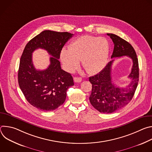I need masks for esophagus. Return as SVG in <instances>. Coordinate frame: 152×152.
<instances>
[{
  "mask_svg": "<svg viewBox=\"0 0 152 152\" xmlns=\"http://www.w3.org/2000/svg\"><path fill=\"white\" fill-rule=\"evenodd\" d=\"M74 81L75 82H80L82 81V78L79 77H74Z\"/></svg>",
  "mask_w": 152,
  "mask_h": 152,
  "instance_id": "34e87169",
  "label": "esophagus"
}]
</instances>
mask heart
<instances>
[{"label": "heart", "mask_w": 152, "mask_h": 152, "mask_svg": "<svg viewBox=\"0 0 152 152\" xmlns=\"http://www.w3.org/2000/svg\"><path fill=\"white\" fill-rule=\"evenodd\" d=\"M110 51V45L103 37L83 35L73 40L69 50L64 49L61 52V59L68 72H73L82 66L89 74L100 72L106 66Z\"/></svg>", "instance_id": "b5f03b06"}]
</instances>
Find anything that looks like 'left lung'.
I'll return each mask as SVG.
<instances>
[{
    "label": "left lung",
    "instance_id": "8db88e82",
    "mask_svg": "<svg viewBox=\"0 0 152 152\" xmlns=\"http://www.w3.org/2000/svg\"><path fill=\"white\" fill-rule=\"evenodd\" d=\"M107 35L114 45L111 58L127 56L133 62L131 72L128 76L132 81L124 88L115 86L112 80L111 67L114 59L108 62L99 73L89 77L92 84L91 104L100 113L110 114L121 109L132 100L138 83L139 66L136 52L130 43L115 34Z\"/></svg>",
    "mask_w": 152,
    "mask_h": 152
}]
</instances>
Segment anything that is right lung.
<instances>
[{
    "label": "right lung",
    "instance_id": "1",
    "mask_svg": "<svg viewBox=\"0 0 152 152\" xmlns=\"http://www.w3.org/2000/svg\"><path fill=\"white\" fill-rule=\"evenodd\" d=\"M73 34L49 30L41 32L31 39L21 55L18 72L20 88L27 101L42 111L56 110L66 100L67 89L74 85L71 74L61 69L60 53ZM48 51L52 57L46 70H37L32 62V53L36 49Z\"/></svg>",
    "mask_w": 152,
    "mask_h": 152
}]
</instances>
